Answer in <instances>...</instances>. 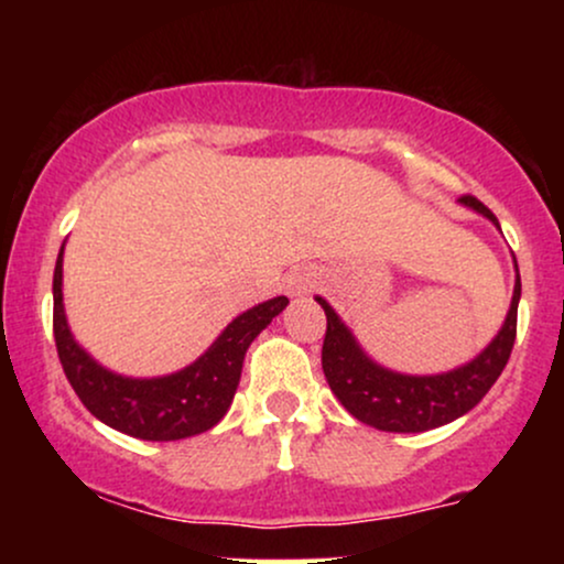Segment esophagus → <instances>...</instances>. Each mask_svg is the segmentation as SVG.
<instances>
[{
	"mask_svg": "<svg viewBox=\"0 0 564 564\" xmlns=\"http://www.w3.org/2000/svg\"><path fill=\"white\" fill-rule=\"evenodd\" d=\"M315 283H318L315 281V273H310V270H294V273L286 278V283H283V286H286L289 296H304L310 289L315 286Z\"/></svg>",
	"mask_w": 564,
	"mask_h": 564,
	"instance_id": "esophagus-1",
	"label": "esophagus"
}]
</instances>
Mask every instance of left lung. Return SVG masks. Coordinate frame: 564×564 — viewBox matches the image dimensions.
Wrapping results in <instances>:
<instances>
[{"label": "left lung", "instance_id": "8db88e82", "mask_svg": "<svg viewBox=\"0 0 564 564\" xmlns=\"http://www.w3.org/2000/svg\"><path fill=\"white\" fill-rule=\"evenodd\" d=\"M458 204L490 219L501 230L488 206L477 198L464 196ZM514 291H511L509 313L501 328L485 349L467 364L440 373H403L377 364L355 339L352 328L339 318V313L323 296H315L326 313V339H323V373L328 387L341 405L364 422L381 432H426L456 422L469 413L488 394L507 366L517 334V304L522 296L520 268L514 254Z\"/></svg>", "mask_w": 564, "mask_h": 564}]
</instances>
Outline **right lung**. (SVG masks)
Returning a JSON list of instances; mask_svg holds the SVG:
<instances>
[{
  "label": "right lung",
  "instance_id": "obj_1",
  "mask_svg": "<svg viewBox=\"0 0 564 564\" xmlns=\"http://www.w3.org/2000/svg\"><path fill=\"white\" fill-rule=\"evenodd\" d=\"M63 249L66 243L61 246L53 278L55 345L63 371L87 411L116 432L153 443L193 437L219 424L236 398L246 349L286 310V296H273L232 318L223 334L180 371L164 377H124L97 364L70 332L63 304Z\"/></svg>",
  "mask_w": 564,
  "mask_h": 564
}]
</instances>
